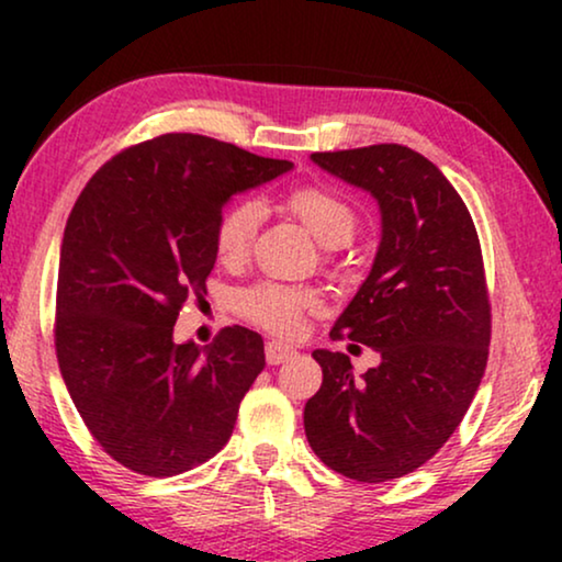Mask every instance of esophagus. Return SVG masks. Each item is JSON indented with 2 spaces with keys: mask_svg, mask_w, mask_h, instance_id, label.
I'll return each instance as SVG.
<instances>
[{
  "mask_svg": "<svg viewBox=\"0 0 562 562\" xmlns=\"http://www.w3.org/2000/svg\"><path fill=\"white\" fill-rule=\"evenodd\" d=\"M294 356H296V350L289 348V345H283V342H268L266 345L268 366H281V363H286V360H291Z\"/></svg>",
  "mask_w": 562,
  "mask_h": 562,
  "instance_id": "1",
  "label": "esophagus"
}]
</instances>
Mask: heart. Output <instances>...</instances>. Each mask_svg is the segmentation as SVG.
<instances>
[{"mask_svg": "<svg viewBox=\"0 0 562 562\" xmlns=\"http://www.w3.org/2000/svg\"><path fill=\"white\" fill-rule=\"evenodd\" d=\"M286 204L327 248L350 243L356 235L358 214L348 199L333 189L306 183L289 191ZM260 222H263V204L258 199L245 196L229 204L214 227V248L220 260L243 263L250 256ZM233 306L250 325L279 337H294L302 329L306 314L322 306V294L314 286L266 279L237 289Z\"/></svg>", "mask_w": 562, "mask_h": 562, "instance_id": "1", "label": "heart"}]
</instances>
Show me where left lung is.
Listing matches in <instances>:
<instances>
[{
  "mask_svg": "<svg viewBox=\"0 0 562 562\" xmlns=\"http://www.w3.org/2000/svg\"><path fill=\"white\" fill-rule=\"evenodd\" d=\"M312 158L381 204L371 276L329 333L379 350L381 363L352 379L348 356L312 352L322 386L304 406L306 440L352 481L402 479L450 440L486 371L491 302L481 240L452 183L406 145Z\"/></svg>",
  "mask_w": 562,
  "mask_h": 562,
  "instance_id": "8db88e82",
  "label": "left lung"
}]
</instances>
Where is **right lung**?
Returning a JSON list of instances; mask_svg holds the SVG:
<instances>
[{"label": "right lung", "mask_w": 562, "mask_h": 562, "mask_svg": "<svg viewBox=\"0 0 562 562\" xmlns=\"http://www.w3.org/2000/svg\"><path fill=\"white\" fill-rule=\"evenodd\" d=\"M289 168L166 133L112 156L76 199L58 263L56 356L89 435L130 471L179 475L233 435L266 366L263 340L233 325L210 348L176 345L173 325L206 294L227 199Z\"/></svg>", "instance_id": "obj_1"}]
</instances>
